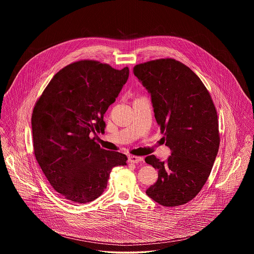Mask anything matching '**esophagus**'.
<instances>
[{
    "label": "esophagus",
    "mask_w": 254,
    "mask_h": 254,
    "mask_svg": "<svg viewBox=\"0 0 254 254\" xmlns=\"http://www.w3.org/2000/svg\"><path fill=\"white\" fill-rule=\"evenodd\" d=\"M144 161V159L143 157H139V156H129L128 157V163H130V164H138V163H140V162H143Z\"/></svg>",
    "instance_id": "1"
}]
</instances>
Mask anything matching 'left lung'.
<instances>
[{"instance_id": "obj_1", "label": "left lung", "mask_w": 254, "mask_h": 254, "mask_svg": "<svg viewBox=\"0 0 254 254\" xmlns=\"http://www.w3.org/2000/svg\"><path fill=\"white\" fill-rule=\"evenodd\" d=\"M151 95L154 116L171 155L145 163L158 169V180L145 193L164 206L191 201L207 180L220 145L217 111L201 79L181 62L165 58L133 67Z\"/></svg>"}]
</instances>
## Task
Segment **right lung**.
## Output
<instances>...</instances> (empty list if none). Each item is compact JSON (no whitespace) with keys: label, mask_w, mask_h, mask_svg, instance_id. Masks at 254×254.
<instances>
[{"label":"right lung","mask_w":254,"mask_h":254,"mask_svg":"<svg viewBox=\"0 0 254 254\" xmlns=\"http://www.w3.org/2000/svg\"><path fill=\"white\" fill-rule=\"evenodd\" d=\"M129 70L94 60L74 62L56 73L37 100L31 126L37 162L51 187L76 204L91 202L107 188L111 169L127 157L102 148L91 133L105 131L104 114Z\"/></svg>","instance_id":"1"}]
</instances>
